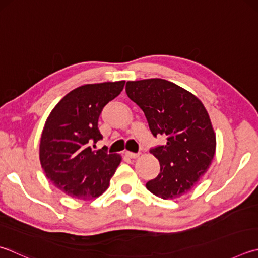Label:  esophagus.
Segmentation results:
<instances>
[{
  "label": "esophagus",
  "mask_w": 258,
  "mask_h": 258,
  "mask_svg": "<svg viewBox=\"0 0 258 258\" xmlns=\"http://www.w3.org/2000/svg\"><path fill=\"white\" fill-rule=\"evenodd\" d=\"M125 156H126V157H128V158H131V159H135V158H138V157H139V154H138V153H134V152L126 151V152H125Z\"/></svg>",
  "instance_id": "obj_1"
}]
</instances>
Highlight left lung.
Masks as SVG:
<instances>
[{
	"instance_id": "8db88e82",
	"label": "left lung",
	"mask_w": 258,
	"mask_h": 258,
	"mask_svg": "<svg viewBox=\"0 0 258 258\" xmlns=\"http://www.w3.org/2000/svg\"><path fill=\"white\" fill-rule=\"evenodd\" d=\"M125 90L143 110L153 137L167 140L150 149L160 162V172L145 186L163 200L186 194L207 172L215 153L207 109L190 92L163 79L128 81Z\"/></svg>"
}]
</instances>
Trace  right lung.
I'll return each instance as SVG.
<instances>
[{
    "mask_svg": "<svg viewBox=\"0 0 258 258\" xmlns=\"http://www.w3.org/2000/svg\"><path fill=\"white\" fill-rule=\"evenodd\" d=\"M125 81L84 84L51 110L41 133L39 159L46 177L74 199L91 200L108 188L121 158L91 144L102 139L98 119Z\"/></svg>",
    "mask_w": 258,
    "mask_h": 258,
    "instance_id": "1",
    "label": "right lung"
}]
</instances>
